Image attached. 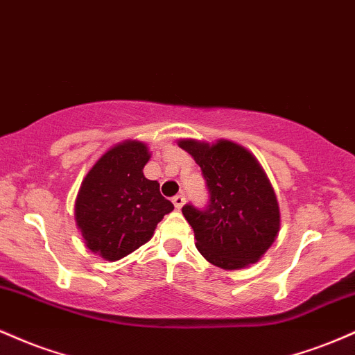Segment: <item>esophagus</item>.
Wrapping results in <instances>:
<instances>
[{"instance_id":"esophagus-1","label":"esophagus","mask_w":355,"mask_h":355,"mask_svg":"<svg viewBox=\"0 0 355 355\" xmlns=\"http://www.w3.org/2000/svg\"><path fill=\"white\" fill-rule=\"evenodd\" d=\"M173 205L175 209L180 210L182 207L185 205V197H183V195H177V197H173Z\"/></svg>"}]
</instances>
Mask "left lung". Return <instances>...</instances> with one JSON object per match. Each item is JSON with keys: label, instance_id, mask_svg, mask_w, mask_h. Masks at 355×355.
Returning a JSON list of instances; mask_svg holds the SVG:
<instances>
[{"label": "left lung", "instance_id": "1", "mask_svg": "<svg viewBox=\"0 0 355 355\" xmlns=\"http://www.w3.org/2000/svg\"><path fill=\"white\" fill-rule=\"evenodd\" d=\"M178 146L202 168L210 205L182 209L203 259L225 270L259 262L280 230V209L266 170L245 146L230 140L215 144L183 138Z\"/></svg>", "mask_w": 355, "mask_h": 355}]
</instances>
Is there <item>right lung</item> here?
Returning a JSON list of instances; mask_svg holds the SVG:
<instances>
[{
	"mask_svg": "<svg viewBox=\"0 0 355 355\" xmlns=\"http://www.w3.org/2000/svg\"><path fill=\"white\" fill-rule=\"evenodd\" d=\"M150 157L144 141H120L101 155L81 182L76 227L88 250L101 259L115 262L135 252L173 210V203L162 197L160 183L144 175Z\"/></svg>",
	"mask_w": 355,
	"mask_h": 355,
	"instance_id": "1",
	"label": "right lung"
}]
</instances>
